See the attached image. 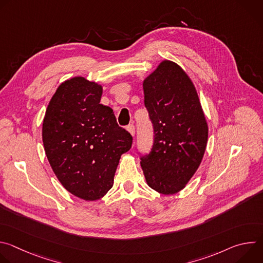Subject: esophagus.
Here are the masks:
<instances>
[{
    "instance_id": "34e87169",
    "label": "esophagus",
    "mask_w": 263,
    "mask_h": 263,
    "mask_svg": "<svg viewBox=\"0 0 263 263\" xmlns=\"http://www.w3.org/2000/svg\"><path fill=\"white\" fill-rule=\"evenodd\" d=\"M127 130L130 132V134L132 135V136H134L135 135V127H134V125H129L128 127H127Z\"/></svg>"
}]
</instances>
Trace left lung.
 <instances>
[{"mask_svg": "<svg viewBox=\"0 0 263 263\" xmlns=\"http://www.w3.org/2000/svg\"><path fill=\"white\" fill-rule=\"evenodd\" d=\"M142 86L155 135L151 152L140 157V165L152 190L174 195L202 162L208 125L193 81L177 63L160 62Z\"/></svg>", "mask_w": 263, "mask_h": 263, "instance_id": "obj_1", "label": "left lung"}]
</instances>
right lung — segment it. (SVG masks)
I'll return each mask as SVG.
<instances>
[{"label":"right lung","instance_id":"add662e5","mask_svg":"<svg viewBox=\"0 0 263 263\" xmlns=\"http://www.w3.org/2000/svg\"><path fill=\"white\" fill-rule=\"evenodd\" d=\"M102 85L83 77L62 82L43 123L50 165L64 189L85 201L104 197L114 185L122 154L132 136L117 123L114 110L100 104Z\"/></svg>","mask_w":263,"mask_h":263}]
</instances>
